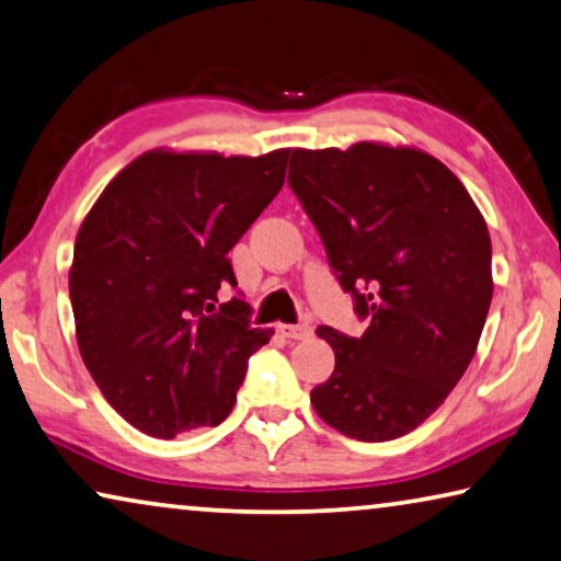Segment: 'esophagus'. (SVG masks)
<instances>
[{
	"instance_id": "1",
	"label": "esophagus",
	"mask_w": 561,
	"mask_h": 561,
	"mask_svg": "<svg viewBox=\"0 0 561 561\" xmlns=\"http://www.w3.org/2000/svg\"><path fill=\"white\" fill-rule=\"evenodd\" d=\"M282 337L287 340H307L312 337V328L309 324H279Z\"/></svg>"
}]
</instances>
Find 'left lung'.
Segmentation results:
<instances>
[{
  "label": "left lung",
  "mask_w": 561,
  "mask_h": 561,
  "mask_svg": "<svg viewBox=\"0 0 561 561\" xmlns=\"http://www.w3.org/2000/svg\"><path fill=\"white\" fill-rule=\"evenodd\" d=\"M289 186L367 317L360 337L317 328L334 370L309 400L342 436H405L438 411L479 347L494 297L486 221L456 173L413 146L295 148Z\"/></svg>",
  "instance_id": "8db88e82"
}]
</instances>
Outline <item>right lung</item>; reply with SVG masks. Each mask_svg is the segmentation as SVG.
<instances>
[{"mask_svg":"<svg viewBox=\"0 0 561 561\" xmlns=\"http://www.w3.org/2000/svg\"><path fill=\"white\" fill-rule=\"evenodd\" d=\"M289 148L264 156L153 148L107 183L75 239V337L95 386L153 438L219 425L247 360L274 330L237 284L229 252L284 186Z\"/></svg>","mask_w":561,"mask_h":561,"instance_id":"obj_1","label":"right lung"}]
</instances>
